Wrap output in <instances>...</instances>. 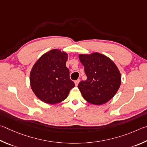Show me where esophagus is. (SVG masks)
Returning a JSON list of instances; mask_svg holds the SVG:
<instances>
[{
	"mask_svg": "<svg viewBox=\"0 0 147 147\" xmlns=\"http://www.w3.org/2000/svg\"><path fill=\"white\" fill-rule=\"evenodd\" d=\"M79 82H80V79H78V80H76V81H75V84H76V86H77L78 85V84H79Z\"/></svg>",
	"mask_w": 147,
	"mask_h": 147,
	"instance_id": "esophagus-1",
	"label": "esophagus"
}]
</instances>
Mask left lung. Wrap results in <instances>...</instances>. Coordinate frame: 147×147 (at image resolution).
Here are the masks:
<instances>
[{"label": "left lung", "instance_id": "left-lung-1", "mask_svg": "<svg viewBox=\"0 0 147 147\" xmlns=\"http://www.w3.org/2000/svg\"><path fill=\"white\" fill-rule=\"evenodd\" d=\"M87 77L78 88L83 98L90 103H106L116 94L121 84V74L111 59L102 54L79 55Z\"/></svg>", "mask_w": 147, "mask_h": 147}]
</instances>
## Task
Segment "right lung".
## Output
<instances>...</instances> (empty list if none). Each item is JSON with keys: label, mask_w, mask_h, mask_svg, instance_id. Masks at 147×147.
I'll use <instances>...</instances> for the list:
<instances>
[{"label": "right lung", "mask_w": 147, "mask_h": 147, "mask_svg": "<svg viewBox=\"0 0 147 147\" xmlns=\"http://www.w3.org/2000/svg\"><path fill=\"white\" fill-rule=\"evenodd\" d=\"M68 55L57 49L51 50L36 62L30 72V85L35 96L48 104L64 101L75 86L66 66Z\"/></svg>", "instance_id": "right-lung-1"}]
</instances>
